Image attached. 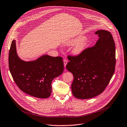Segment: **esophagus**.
<instances>
[{"instance_id":"obj_1","label":"esophagus","mask_w":127,"mask_h":127,"mask_svg":"<svg viewBox=\"0 0 127 127\" xmlns=\"http://www.w3.org/2000/svg\"><path fill=\"white\" fill-rule=\"evenodd\" d=\"M63 62H64V66L65 67V66H66L67 64L68 61H67V60L66 59H64V60H63Z\"/></svg>"}]
</instances>
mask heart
<instances>
[{"mask_svg":"<svg viewBox=\"0 0 127 127\" xmlns=\"http://www.w3.org/2000/svg\"><path fill=\"white\" fill-rule=\"evenodd\" d=\"M85 37L84 36H78L75 38L72 39L67 43L68 46H73L76 45L74 47L72 53L74 55H79L83 52L87 46V42L86 40H83L84 39Z\"/></svg>","mask_w":127,"mask_h":127,"instance_id":"b5f03b06","label":"heart"}]
</instances>
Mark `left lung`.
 I'll list each match as a JSON object with an SVG mask.
<instances>
[{
    "instance_id": "left-lung-1",
    "label": "left lung",
    "mask_w": 127,
    "mask_h": 127,
    "mask_svg": "<svg viewBox=\"0 0 127 127\" xmlns=\"http://www.w3.org/2000/svg\"><path fill=\"white\" fill-rule=\"evenodd\" d=\"M95 45L86 48L77 55H68L67 69L73 74V95L79 99H88L101 94L114 73L116 48L110 32L99 30Z\"/></svg>"
}]
</instances>
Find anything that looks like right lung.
Listing matches in <instances>:
<instances>
[{"instance_id":"1","label":"right lung","mask_w":127,"mask_h":127,"mask_svg":"<svg viewBox=\"0 0 127 127\" xmlns=\"http://www.w3.org/2000/svg\"><path fill=\"white\" fill-rule=\"evenodd\" d=\"M15 42L12 41L8 57L9 68L15 83L29 95L48 98L52 92V80L63 72V58L44 55L33 61H24L17 55Z\"/></svg>"}]
</instances>
